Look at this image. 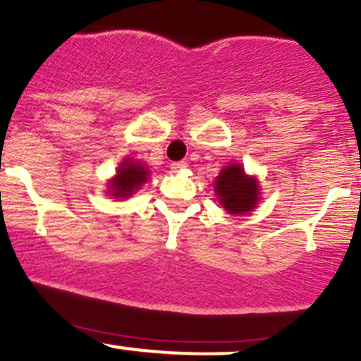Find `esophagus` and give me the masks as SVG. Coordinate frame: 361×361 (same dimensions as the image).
I'll return each mask as SVG.
<instances>
[{
  "label": "esophagus",
  "instance_id": "esophagus-1",
  "mask_svg": "<svg viewBox=\"0 0 361 361\" xmlns=\"http://www.w3.org/2000/svg\"><path fill=\"white\" fill-rule=\"evenodd\" d=\"M185 167H188V161H185V160L172 161V164H170V169L176 170V172H177V170H182V169H185Z\"/></svg>",
  "mask_w": 361,
  "mask_h": 361
}]
</instances>
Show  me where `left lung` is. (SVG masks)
<instances>
[{
  "mask_svg": "<svg viewBox=\"0 0 361 361\" xmlns=\"http://www.w3.org/2000/svg\"><path fill=\"white\" fill-rule=\"evenodd\" d=\"M218 201L232 214L247 213L254 208L259 200L257 180L247 177L240 165H230L221 170L214 182Z\"/></svg>",
  "mask_w": 361,
  "mask_h": 361,
  "instance_id": "left-lung-1",
  "label": "left lung"
}]
</instances>
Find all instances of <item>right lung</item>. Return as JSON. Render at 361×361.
I'll list each match as a JSON object with an SVG mask.
<instances>
[{
	"mask_svg": "<svg viewBox=\"0 0 361 361\" xmlns=\"http://www.w3.org/2000/svg\"><path fill=\"white\" fill-rule=\"evenodd\" d=\"M148 177V170L141 164H137L135 160H124L121 164L119 170H117L116 179L111 182V191L112 196L116 197H126L131 192H135V189L140 188Z\"/></svg>",
	"mask_w": 361,
	"mask_h": 361,
	"instance_id": "add662e5",
	"label": "right lung"
}]
</instances>
